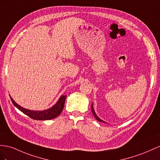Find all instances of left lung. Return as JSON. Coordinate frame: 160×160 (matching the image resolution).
Returning a JSON list of instances; mask_svg holds the SVG:
<instances>
[{
  "label": "left lung",
  "mask_w": 160,
  "mask_h": 160,
  "mask_svg": "<svg viewBox=\"0 0 160 160\" xmlns=\"http://www.w3.org/2000/svg\"><path fill=\"white\" fill-rule=\"evenodd\" d=\"M91 111H92V114H93V116H95V118H96L97 119V120H98L99 122H103V123H106L105 122H104L103 120H101L100 118L98 117L97 116V114L95 113V110H94V109H93V105H92H92H91Z\"/></svg>",
  "instance_id": "obj_1"
}]
</instances>
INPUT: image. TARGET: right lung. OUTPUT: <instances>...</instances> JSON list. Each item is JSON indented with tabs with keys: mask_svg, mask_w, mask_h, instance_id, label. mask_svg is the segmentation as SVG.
<instances>
[{
	"mask_svg": "<svg viewBox=\"0 0 160 160\" xmlns=\"http://www.w3.org/2000/svg\"><path fill=\"white\" fill-rule=\"evenodd\" d=\"M10 98L12 103L16 108L23 113H25L26 115L31 118L32 119L36 120H48L54 119L63 111L66 95L61 96L55 105H53L52 108L46 110H43V111H33V110L23 108L18 103H16L15 101L11 97Z\"/></svg>",
	"mask_w": 160,
	"mask_h": 160,
	"instance_id": "obj_1",
	"label": "right lung"
}]
</instances>
